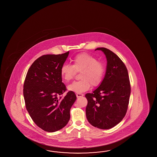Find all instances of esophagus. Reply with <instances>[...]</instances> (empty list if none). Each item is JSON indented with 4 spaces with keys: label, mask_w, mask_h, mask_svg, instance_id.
<instances>
[{
    "label": "esophagus",
    "mask_w": 157,
    "mask_h": 157,
    "mask_svg": "<svg viewBox=\"0 0 157 157\" xmlns=\"http://www.w3.org/2000/svg\"><path fill=\"white\" fill-rule=\"evenodd\" d=\"M83 94H76V97H77V98H80V97H83Z\"/></svg>",
    "instance_id": "34e87169"
}]
</instances>
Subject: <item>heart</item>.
I'll return each instance as SVG.
<instances>
[{"label":"heart","instance_id":"obj_1","mask_svg":"<svg viewBox=\"0 0 157 157\" xmlns=\"http://www.w3.org/2000/svg\"><path fill=\"white\" fill-rule=\"evenodd\" d=\"M72 65L64 64L60 68L61 77L66 82L74 78L76 72H80L79 81L71 83L68 90L76 93H81L89 90L91 86H98L101 82L104 66L97 61L95 57L86 53L77 54L72 59Z\"/></svg>","mask_w":157,"mask_h":157}]
</instances>
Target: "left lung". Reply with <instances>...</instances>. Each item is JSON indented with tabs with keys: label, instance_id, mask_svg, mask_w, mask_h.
<instances>
[{
	"label": "left lung",
	"instance_id": "obj_1",
	"mask_svg": "<svg viewBox=\"0 0 157 157\" xmlns=\"http://www.w3.org/2000/svg\"><path fill=\"white\" fill-rule=\"evenodd\" d=\"M107 58L105 74L99 86L87 93V119L92 126L109 129L123 120L127 112L131 86L127 68L120 58L110 50L98 48Z\"/></svg>",
	"mask_w": 157,
	"mask_h": 157
}]
</instances>
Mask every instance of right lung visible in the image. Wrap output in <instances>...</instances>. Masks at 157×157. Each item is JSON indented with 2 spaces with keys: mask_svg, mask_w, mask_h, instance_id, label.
Listing matches in <instances>:
<instances>
[{
  "mask_svg": "<svg viewBox=\"0 0 157 157\" xmlns=\"http://www.w3.org/2000/svg\"><path fill=\"white\" fill-rule=\"evenodd\" d=\"M69 52L62 54L44 55L35 60L27 71L24 85L27 110L38 127L53 132L63 128L70 119V109L76 100L73 91L66 90L60 68ZM59 96L58 98L57 97Z\"/></svg>",
  "mask_w": 157,
  "mask_h": 157,
  "instance_id": "add662e5",
  "label": "right lung"
}]
</instances>
